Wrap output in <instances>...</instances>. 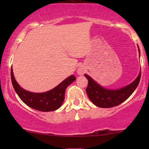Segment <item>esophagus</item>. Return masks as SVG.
<instances>
[{"label":"esophagus","mask_w":149,"mask_h":149,"mask_svg":"<svg viewBox=\"0 0 149 149\" xmlns=\"http://www.w3.org/2000/svg\"><path fill=\"white\" fill-rule=\"evenodd\" d=\"M78 73L79 75H81V74H83V71L82 69H78Z\"/></svg>","instance_id":"obj_1"}]
</instances>
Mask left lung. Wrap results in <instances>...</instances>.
Masks as SVG:
<instances>
[{
	"instance_id": "8db88e82",
	"label": "left lung",
	"mask_w": 149,
	"mask_h": 149,
	"mask_svg": "<svg viewBox=\"0 0 149 149\" xmlns=\"http://www.w3.org/2000/svg\"><path fill=\"white\" fill-rule=\"evenodd\" d=\"M85 76L88 80L86 92L90 101L97 107L111 108L123 103L133 93L139 83L141 73L130 84L115 90L103 88L94 81L88 75L85 74Z\"/></svg>"
}]
</instances>
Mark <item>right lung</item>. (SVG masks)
I'll return each instance as SVG.
<instances>
[{
	"mask_svg": "<svg viewBox=\"0 0 149 149\" xmlns=\"http://www.w3.org/2000/svg\"><path fill=\"white\" fill-rule=\"evenodd\" d=\"M76 79L74 76H71L49 91L43 93H34L24 90L19 85L15 79L11 68L12 83L19 97L27 106L40 111H53L59 109L64 102L66 88Z\"/></svg>",
	"mask_w": 149,
	"mask_h": 149,
	"instance_id": "right-lung-1",
	"label": "right lung"
}]
</instances>
